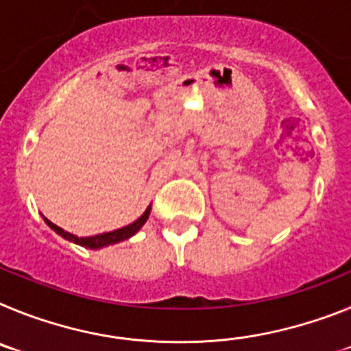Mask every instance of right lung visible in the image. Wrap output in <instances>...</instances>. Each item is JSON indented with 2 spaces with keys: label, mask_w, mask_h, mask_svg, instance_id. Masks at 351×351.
Instances as JSON below:
<instances>
[{
  "label": "right lung",
  "mask_w": 351,
  "mask_h": 351,
  "mask_svg": "<svg viewBox=\"0 0 351 351\" xmlns=\"http://www.w3.org/2000/svg\"><path fill=\"white\" fill-rule=\"evenodd\" d=\"M149 213H151V207H147V209H145V213L142 214L141 218H138L137 221H133L132 225L123 226V228H117V230H114V232H107V234L93 235V237H77V235L68 234V232H64L63 228H60V226L54 225V223L49 221V219H45V223H47V225L51 226V228L56 232V234H60L61 237L68 239V241H71V243L80 244V246H84V247H91V250H98V247L108 246V244L121 243V241H125V239L132 237L133 234H137V232L142 228V225H144V223L147 221Z\"/></svg>",
  "instance_id": "1"
}]
</instances>
